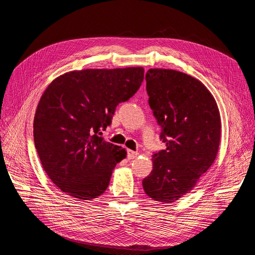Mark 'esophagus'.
Wrapping results in <instances>:
<instances>
[{
	"instance_id": "obj_1",
	"label": "esophagus",
	"mask_w": 255,
	"mask_h": 255,
	"mask_svg": "<svg viewBox=\"0 0 255 255\" xmlns=\"http://www.w3.org/2000/svg\"><path fill=\"white\" fill-rule=\"evenodd\" d=\"M138 155H139V153H138V152H135V151H132V150H128V159L136 158Z\"/></svg>"
}]
</instances>
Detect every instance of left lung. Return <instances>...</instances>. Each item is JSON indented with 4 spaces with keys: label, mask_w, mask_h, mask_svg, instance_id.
<instances>
[{
    "label": "left lung",
    "mask_w": 255,
    "mask_h": 255,
    "mask_svg": "<svg viewBox=\"0 0 255 255\" xmlns=\"http://www.w3.org/2000/svg\"><path fill=\"white\" fill-rule=\"evenodd\" d=\"M145 81L166 149L153 154V170L142 186L146 196L168 204L192 190L213 165L220 143V113L204 84L186 73L154 68Z\"/></svg>",
    "instance_id": "left-lung-1"
}]
</instances>
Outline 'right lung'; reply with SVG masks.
<instances>
[{
    "label": "right lung",
    "mask_w": 255,
    "mask_h": 255,
    "mask_svg": "<svg viewBox=\"0 0 255 255\" xmlns=\"http://www.w3.org/2000/svg\"><path fill=\"white\" fill-rule=\"evenodd\" d=\"M142 67L86 69L59 75L47 87L34 118V141L43 170L68 196L94 200L110 184L126 149L105 141L116 107L139 89Z\"/></svg>",
    "instance_id": "right-lung-1"
}]
</instances>
